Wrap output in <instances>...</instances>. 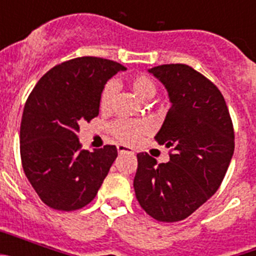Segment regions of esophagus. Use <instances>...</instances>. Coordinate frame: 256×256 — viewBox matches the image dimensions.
Instances as JSON below:
<instances>
[{
	"label": "esophagus",
	"instance_id": "34e87169",
	"mask_svg": "<svg viewBox=\"0 0 256 256\" xmlns=\"http://www.w3.org/2000/svg\"><path fill=\"white\" fill-rule=\"evenodd\" d=\"M118 152L119 154H134L133 148L124 146V144H118Z\"/></svg>",
	"mask_w": 256,
	"mask_h": 256
}]
</instances>
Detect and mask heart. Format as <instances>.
<instances>
[{
  "mask_svg": "<svg viewBox=\"0 0 256 256\" xmlns=\"http://www.w3.org/2000/svg\"><path fill=\"white\" fill-rule=\"evenodd\" d=\"M132 91L141 101L151 100L156 94V86L152 79L146 76H137L130 79V82ZM118 90L115 82H108L104 87L100 97V105L102 108H108L112 104V97ZM112 130L114 136L120 142L124 144H134L144 132V126L141 123L130 120H118L112 126Z\"/></svg>",
  "mask_w": 256,
  "mask_h": 256,
  "instance_id": "b5f03b06",
  "label": "heart"
}]
</instances>
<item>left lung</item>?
I'll list each match as a JSON object with an SVG mask.
<instances>
[{
	"instance_id": "1",
	"label": "left lung",
	"mask_w": 256,
	"mask_h": 256,
	"mask_svg": "<svg viewBox=\"0 0 256 256\" xmlns=\"http://www.w3.org/2000/svg\"><path fill=\"white\" fill-rule=\"evenodd\" d=\"M168 92L170 108L156 142L173 146L168 162L137 154L133 180L142 209L159 222L186 219L216 192L234 151V132L216 86L184 64L148 69Z\"/></svg>"
}]
</instances>
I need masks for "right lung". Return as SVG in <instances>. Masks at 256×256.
<instances>
[{"label":"right lung","instance_id":"1","mask_svg":"<svg viewBox=\"0 0 256 256\" xmlns=\"http://www.w3.org/2000/svg\"><path fill=\"white\" fill-rule=\"evenodd\" d=\"M126 66L101 58L61 62L38 80L20 126V156L26 178L47 206L72 212L90 204L116 159L115 146L92 152L79 142V124L100 112L106 82Z\"/></svg>","mask_w":256,"mask_h":256}]
</instances>
